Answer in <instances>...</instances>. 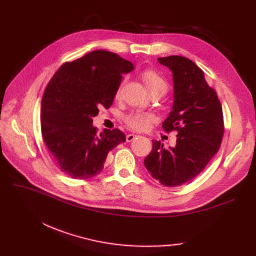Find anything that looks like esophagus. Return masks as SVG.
Returning a JSON list of instances; mask_svg holds the SVG:
<instances>
[{"label":"esophagus","instance_id":"esophagus-1","mask_svg":"<svg viewBox=\"0 0 256 256\" xmlns=\"http://www.w3.org/2000/svg\"><path fill=\"white\" fill-rule=\"evenodd\" d=\"M136 135H134V134H130V135L126 136V142H132L136 139Z\"/></svg>","mask_w":256,"mask_h":256}]
</instances>
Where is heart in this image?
<instances>
[{"label": "heart", "mask_w": 256, "mask_h": 256, "mask_svg": "<svg viewBox=\"0 0 256 256\" xmlns=\"http://www.w3.org/2000/svg\"><path fill=\"white\" fill-rule=\"evenodd\" d=\"M143 82L150 93V96H158L160 98L165 96L169 90V85L167 80L160 76L158 72L154 70H146L141 74ZM121 91V86L117 90L116 96H119ZM154 117L152 114L142 113V112H134L128 114L124 118L126 124L134 130H145L150 128L154 122Z\"/></svg>", "instance_id": "heart-1"}]
</instances>
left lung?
<instances>
[{
	"label": "left lung",
	"mask_w": 256,
	"mask_h": 256,
	"mask_svg": "<svg viewBox=\"0 0 256 256\" xmlns=\"http://www.w3.org/2000/svg\"><path fill=\"white\" fill-rule=\"evenodd\" d=\"M158 61L171 70L174 84L173 110L162 128L166 132L176 130L178 139L176 147L169 148L152 141L144 166L160 184L178 186L202 172L218 152L224 134L222 106L193 61L182 56Z\"/></svg>",
	"instance_id": "8db88e82"
}]
</instances>
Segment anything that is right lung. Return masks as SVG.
<instances>
[{
    "mask_svg": "<svg viewBox=\"0 0 256 256\" xmlns=\"http://www.w3.org/2000/svg\"><path fill=\"white\" fill-rule=\"evenodd\" d=\"M132 63L117 54L93 50L60 66L42 102V134L62 172L87 180L100 174L108 154L126 142L118 128L98 134L92 126L100 108L109 109Z\"/></svg>",
    "mask_w": 256,
    "mask_h": 256,
    "instance_id": "obj_1",
    "label": "right lung"
}]
</instances>
